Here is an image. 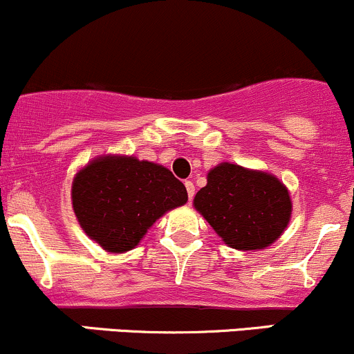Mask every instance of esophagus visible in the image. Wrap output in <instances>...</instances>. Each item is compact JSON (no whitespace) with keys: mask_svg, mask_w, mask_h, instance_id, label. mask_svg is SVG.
<instances>
[{"mask_svg":"<svg viewBox=\"0 0 354 354\" xmlns=\"http://www.w3.org/2000/svg\"><path fill=\"white\" fill-rule=\"evenodd\" d=\"M185 187H187L188 198H189V200H193V195H195V185H193L192 181H185Z\"/></svg>","mask_w":354,"mask_h":354,"instance_id":"obj_1","label":"esophagus"}]
</instances>
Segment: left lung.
<instances>
[{"label": "left lung", "instance_id": "1", "mask_svg": "<svg viewBox=\"0 0 354 354\" xmlns=\"http://www.w3.org/2000/svg\"><path fill=\"white\" fill-rule=\"evenodd\" d=\"M193 207L229 248L266 249L292 218V198L283 181L268 171L221 162L207 173V185Z\"/></svg>", "mask_w": 354, "mask_h": 354}]
</instances>
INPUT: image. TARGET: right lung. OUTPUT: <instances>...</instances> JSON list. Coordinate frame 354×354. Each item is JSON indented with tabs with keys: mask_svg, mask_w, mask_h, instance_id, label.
Returning <instances> with one entry per match:
<instances>
[{
	"mask_svg": "<svg viewBox=\"0 0 354 354\" xmlns=\"http://www.w3.org/2000/svg\"><path fill=\"white\" fill-rule=\"evenodd\" d=\"M73 210L89 239L122 254L166 212L185 205V185L169 169L136 156L103 154L74 174Z\"/></svg>",
	"mask_w": 354,
	"mask_h": 354,
	"instance_id": "obj_1",
	"label": "right lung"
}]
</instances>
